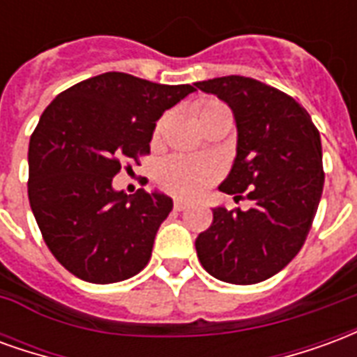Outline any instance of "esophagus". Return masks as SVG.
I'll return each instance as SVG.
<instances>
[{
	"mask_svg": "<svg viewBox=\"0 0 357 357\" xmlns=\"http://www.w3.org/2000/svg\"><path fill=\"white\" fill-rule=\"evenodd\" d=\"M187 206H189V204H187L185 201H179V199L176 202H174V210H178V212H181V210H185Z\"/></svg>",
	"mask_w": 357,
	"mask_h": 357,
	"instance_id": "1",
	"label": "esophagus"
}]
</instances>
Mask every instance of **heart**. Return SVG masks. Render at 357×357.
Returning <instances> with one entry per match:
<instances>
[{"label":"heart","mask_w":357,"mask_h":357,"mask_svg":"<svg viewBox=\"0 0 357 357\" xmlns=\"http://www.w3.org/2000/svg\"><path fill=\"white\" fill-rule=\"evenodd\" d=\"M214 116H229V110L220 101H202L197 107L199 124ZM222 174V164L214 158L172 156L158 168V183L172 195L193 199L214 183Z\"/></svg>","instance_id":"obj_1"}]
</instances>
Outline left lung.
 Masks as SVG:
<instances>
[{
  "label": "left lung",
  "instance_id": "1",
  "mask_svg": "<svg viewBox=\"0 0 357 357\" xmlns=\"http://www.w3.org/2000/svg\"><path fill=\"white\" fill-rule=\"evenodd\" d=\"M231 109L237 155L220 191L248 210L212 208L197 241L202 268L220 281L255 284L279 273L304 245L323 191L321 137L291 95L245 76L197 82Z\"/></svg>",
  "mask_w": 357,
  "mask_h": 357
}]
</instances>
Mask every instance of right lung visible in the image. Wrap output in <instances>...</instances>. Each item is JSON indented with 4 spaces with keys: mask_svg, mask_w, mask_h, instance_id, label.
<instances>
[{
    "mask_svg": "<svg viewBox=\"0 0 357 357\" xmlns=\"http://www.w3.org/2000/svg\"><path fill=\"white\" fill-rule=\"evenodd\" d=\"M195 86L105 73L59 93L28 147V199L53 256L73 275L107 284L145 268L174 202L112 187L122 158L147 155L164 110Z\"/></svg>",
    "mask_w": 357,
    "mask_h": 357,
    "instance_id": "right-lung-1",
    "label": "right lung"
}]
</instances>
